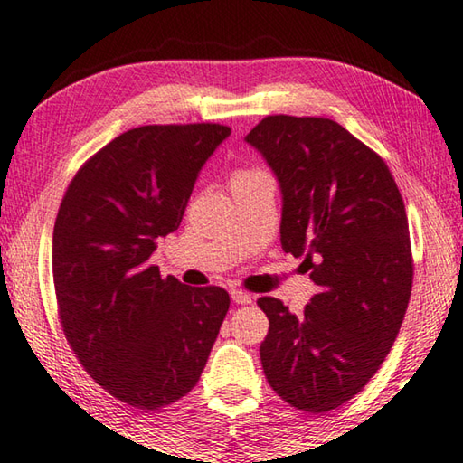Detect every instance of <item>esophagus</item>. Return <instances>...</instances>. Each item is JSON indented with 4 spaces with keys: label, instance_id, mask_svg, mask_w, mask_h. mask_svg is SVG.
I'll return each mask as SVG.
<instances>
[{
    "label": "esophagus",
    "instance_id": "1",
    "mask_svg": "<svg viewBox=\"0 0 463 463\" xmlns=\"http://www.w3.org/2000/svg\"><path fill=\"white\" fill-rule=\"evenodd\" d=\"M231 298L237 305H251L253 303V297L249 295V292H243V290H239V288H232L231 290Z\"/></svg>",
    "mask_w": 463,
    "mask_h": 463
}]
</instances>
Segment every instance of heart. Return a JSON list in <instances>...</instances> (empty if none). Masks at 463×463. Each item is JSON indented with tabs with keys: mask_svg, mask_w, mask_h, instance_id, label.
I'll use <instances>...</instances> for the list:
<instances>
[{
	"mask_svg": "<svg viewBox=\"0 0 463 463\" xmlns=\"http://www.w3.org/2000/svg\"><path fill=\"white\" fill-rule=\"evenodd\" d=\"M249 173H253V171H239V173H234L232 179H241V177H245V175H249Z\"/></svg>",
	"mask_w": 463,
	"mask_h": 463,
	"instance_id": "heart-1",
	"label": "heart"
}]
</instances>
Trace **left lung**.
Wrapping results in <instances>:
<instances>
[{"label": "left lung", "instance_id": "obj_1", "mask_svg": "<svg viewBox=\"0 0 463 463\" xmlns=\"http://www.w3.org/2000/svg\"><path fill=\"white\" fill-rule=\"evenodd\" d=\"M245 139L280 183L282 249L319 286L300 315L258 300L263 373L290 406L324 414L369 383L398 337L414 276L406 208L383 158L332 119L269 115Z\"/></svg>", "mask_w": 463, "mask_h": 463}]
</instances>
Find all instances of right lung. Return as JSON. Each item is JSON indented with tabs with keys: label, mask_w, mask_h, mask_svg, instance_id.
<instances>
[{
	"label": "right lung",
	"mask_w": 463,
	"mask_h": 463,
	"mask_svg": "<svg viewBox=\"0 0 463 463\" xmlns=\"http://www.w3.org/2000/svg\"><path fill=\"white\" fill-rule=\"evenodd\" d=\"M229 136L218 123L129 129L86 160L61 200L51 263L63 334L128 406L158 410L192 392L229 311L224 288L185 286L150 263Z\"/></svg>",
	"instance_id": "obj_1"
}]
</instances>
